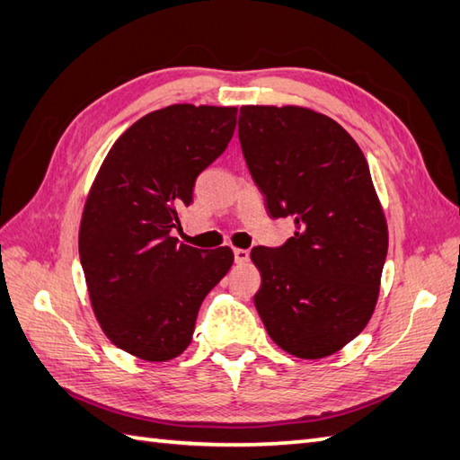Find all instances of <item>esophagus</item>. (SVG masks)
<instances>
[{"label":"esophagus","mask_w":460,"mask_h":460,"mask_svg":"<svg viewBox=\"0 0 460 460\" xmlns=\"http://www.w3.org/2000/svg\"><path fill=\"white\" fill-rule=\"evenodd\" d=\"M233 252H235V262H239V265H243V262L249 261V251L247 249H235Z\"/></svg>","instance_id":"esophagus-1"}]
</instances>
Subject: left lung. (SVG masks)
<instances>
[{
	"label": "left lung",
	"mask_w": 460,
	"mask_h": 460,
	"mask_svg": "<svg viewBox=\"0 0 460 460\" xmlns=\"http://www.w3.org/2000/svg\"><path fill=\"white\" fill-rule=\"evenodd\" d=\"M239 140L272 217L295 219L279 249L255 247V306L279 348L320 359L374 314L387 221L366 155L330 116L305 106H241Z\"/></svg>",
	"instance_id": "1"
}]
</instances>
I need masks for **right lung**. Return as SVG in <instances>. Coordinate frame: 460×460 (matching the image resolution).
<instances>
[{"label":"right lung","instance_id":"add662e5","mask_svg":"<svg viewBox=\"0 0 460 460\" xmlns=\"http://www.w3.org/2000/svg\"><path fill=\"white\" fill-rule=\"evenodd\" d=\"M237 106L172 104L136 120L86 195L79 255L94 316L114 346L146 361L191 344L203 298L227 275L229 247L172 237L193 203L195 178L227 148Z\"/></svg>","mask_w":460,"mask_h":460}]
</instances>
